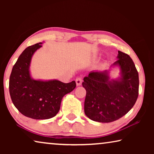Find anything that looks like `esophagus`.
<instances>
[{"instance_id": "1", "label": "esophagus", "mask_w": 154, "mask_h": 154, "mask_svg": "<svg viewBox=\"0 0 154 154\" xmlns=\"http://www.w3.org/2000/svg\"><path fill=\"white\" fill-rule=\"evenodd\" d=\"M75 82H76V84L77 86H79V85H81L82 83V77H77L76 79H75Z\"/></svg>"}]
</instances>
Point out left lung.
I'll list each match as a JSON object with an SVG mask.
<instances>
[{"instance_id":"1","label":"left lung","mask_w":154,"mask_h":154,"mask_svg":"<svg viewBox=\"0 0 154 154\" xmlns=\"http://www.w3.org/2000/svg\"><path fill=\"white\" fill-rule=\"evenodd\" d=\"M117 61L121 69L118 80H110L107 72H90L83 78L86 90L85 114L93 121L109 123L125 116L134 105L139 96V73L128 54L118 51Z\"/></svg>"}]
</instances>
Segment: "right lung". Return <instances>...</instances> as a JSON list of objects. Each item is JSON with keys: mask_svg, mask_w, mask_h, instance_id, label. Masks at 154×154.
Listing matches in <instances>:
<instances>
[{"mask_svg": "<svg viewBox=\"0 0 154 154\" xmlns=\"http://www.w3.org/2000/svg\"><path fill=\"white\" fill-rule=\"evenodd\" d=\"M42 43L28 47L20 54L9 77V93L14 106L21 113L35 119L53 118L58 113L63 96L72 92L75 81L65 83L58 80H34L29 66L34 53Z\"/></svg>", "mask_w": 154, "mask_h": 154, "instance_id": "1", "label": "right lung"}]
</instances>
